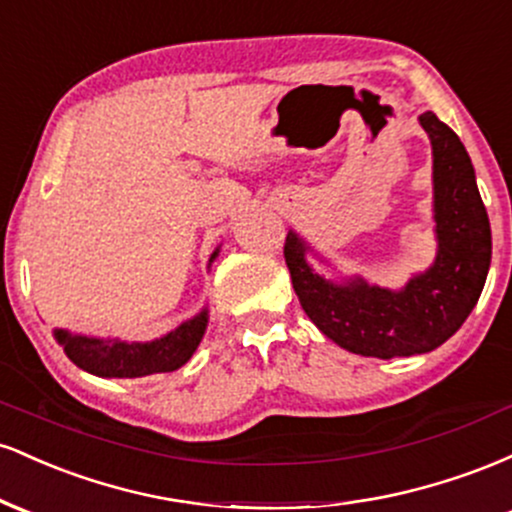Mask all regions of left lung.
<instances>
[{
	"instance_id": "obj_1",
	"label": "left lung",
	"mask_w": 512,
	"mask_h": 512,
	"mask_svg": "<svg viewBox=\"0 0 512 512\" xmlns=\"http://www.w3.org/2000/svg\"><path fill=\"white\" fill-rule=\"evenodd\" d=\"M433 149V221L438 252L426 272L404 289L368 284L363 276L342 284L310 267V245L289 231L284 257L305 315L351 354L395 358L438 349L477 305L491 264V226L474 166L452 129L433 113L419 117Z\"/></svg>"
}]
</instances>
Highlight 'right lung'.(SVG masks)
<instances>
[{
	"label": "right lung",
	"instance_id": "obj_1",
	"mask_svg": "<svg viewBox=\"0 0 512 512\" xmlns=\"http://www.w3.org/2000/svg\"><path fill=\"white\" fill-rule=\"evenodd\" d=\"M219 248L211 252L209 264L216 260ZM207 308L192 320L182 322L173 332L154 342H120V339L86 337L67 330H55L57 344H62L69 361L98 378H144L154 373H170L190 361L207 330Z\"/></svg>",
	"mask_w": 512,
	"mask_h": 512
}]
</instances>
